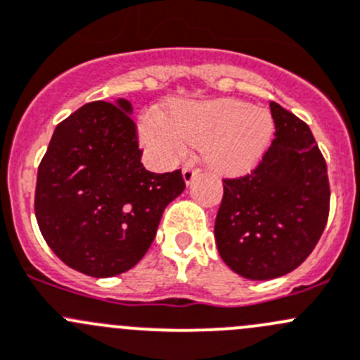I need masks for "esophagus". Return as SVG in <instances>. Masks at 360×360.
Segmentation results:
<instances>
[{
	"mask_svg": "<svg viewBox=\"0 0 360 360\" xmlns=\"http://www.w3.org/2000/svg\"><path fill=\"white\" fill-rule=\"evenodd\" d=\"M198 172H200V170L195 169V167L191 165V163H186V165L183 167V179H184V183L190 184L191 181H193L195 177L198 176Z\"/></svg>",
	"mask_w": 360,
	"mask_h": 360,
	"instance_id": "34e87169",
	"label": "esophagus"
}]
</instances>
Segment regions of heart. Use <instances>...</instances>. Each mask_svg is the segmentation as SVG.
I'll return each mask as SVG.
<instances>
[{"mask_svg":"<svg viewBox=\"0 0 360 360\" xmlns=\"http://www.w3.org/2000/svg\"><path fill=\"white\" fill-rule=\"evenodd\" d=\"M274 123L267 110L233 98L181 102L162 112H144L139 137L146 153L160 165H170L188 146H204L205 158L219 170L251 169L267 149Z\"/></svg>","mask_w":360,"mask_h":360,"instance_id":"1","label":"heart"}]
</instances>
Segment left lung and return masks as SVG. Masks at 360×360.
<instances>
[{"label":"left lung","mask_w":360,"mask_h":360,"mask_svg":"<svg viewBox=\"0 0 360 360\" xmlns=\"http://www.w3.org/2000/svg\"><path fill=\"white\" fill-rule=\"evenodd\" d=\"M276 137L251 174L223 179L214 237L219 257L246 280L297 269L329 218V177L304 121L271 102Z\"/></svg>","instance_id":"8db88e82"}]
</instances>
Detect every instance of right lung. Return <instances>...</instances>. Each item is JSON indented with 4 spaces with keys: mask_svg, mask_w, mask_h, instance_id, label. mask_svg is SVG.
<instances>
[{
    "mask_svg": "<svg viewBox=\"0 0 360 360\" xmlns=\"http://www.w3.org/2000/svg\"><path fill=\"white\" fill-rule=\"evenodd\" d=\"M130 114L123 98L86 103L56 127L38 167L41 236L68 267L93 278L139 264L165 207L186 186L181 170L144 169Z\"/></svg>",
    "mask_w": 360,
    "mask_h": 360,
    "instance_id": "right-lung-1",
    "label": "right lung"
}]
</instances>
